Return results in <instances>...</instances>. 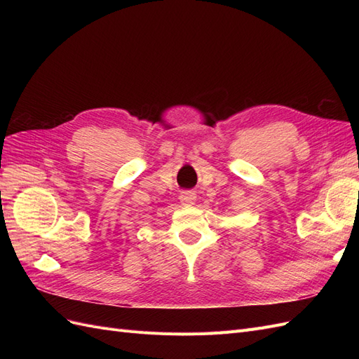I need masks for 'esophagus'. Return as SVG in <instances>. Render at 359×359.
<instances>
[{
  "label": "esophagus",
  "instance_id": "obj_1",
  "mask_svg": "<svg viewBox=\"0 0 359 359\" xmlns=\"http://www.w3.org/2000/svg\"><path fill=\"white\" fill-rule=\"evenodd\" d=\"M180 201L182 205H193L194 202H196V193L191 190H184L180 194Z\"/></svg>",
  "mask_w": 359,
  "mask_h": 359
}]
</instances>
